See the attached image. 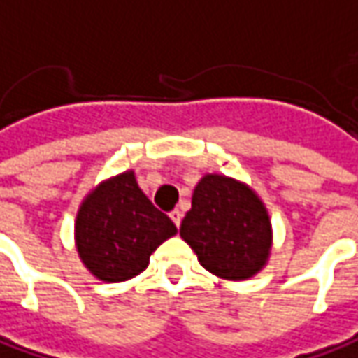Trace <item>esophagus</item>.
I'll return each mask as SVG.
<instances>
[{
	"label": "esophagus",
	"mask_w": 358,
	"mask_h": 358,
	"mask_svg": "<svg viewBox=\"0 0 358 358\" xmlns=\"http://www.w3.org/2000/svg\"><path fill=\"white\" fill-rule=\"evenodd\" d=\"M170 220H172V222L176 224V228H178L180 222H182V212H180V210H172V212H170Z\"/></svg>",
	"instance_id": "34e87169"
}]
</instances>
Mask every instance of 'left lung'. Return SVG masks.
<instances>
[{
	"mask_svg": "<svg viewBox=\"0 0 358 358\" xmlns=\"http://www.w3.org/2000/svg\"><path fill=\"white\" fill-rule=\"evenodd\" d=\"M182 240L212 275L245 281L264 269L273 245L271 217L250 184L224 174H203L180 226Z\"/></svg>",
	"mask_w": 358,
	"mask_h": 358,
	"instance_id": "left-lung-1",
	"label": "left lung"
}]
</instances>
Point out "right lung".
<instances>
[{"label":"right lung","instance_id":"add662e5","mask_svg":"<svg viewBox=\"0 0 358 358\" xmlns=\"http://www.w3.org/2000/svg\"><path fill=\"white\" fill-rule=\"evenodd\" d=\"M172 220L138 188L134 170L103 180L75 217V248L89 273L105 283L141 275L156 248L176 236Z\"/></svg>","mask_w":358,"mask_h":358}]
</instances>
